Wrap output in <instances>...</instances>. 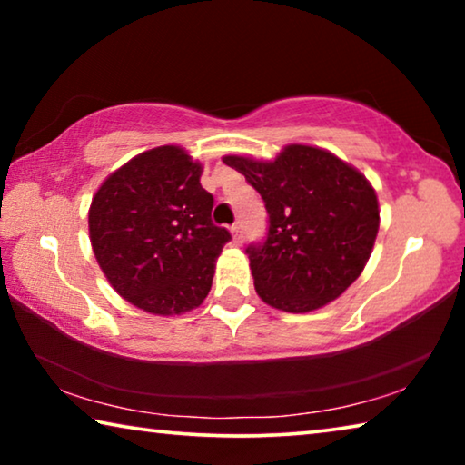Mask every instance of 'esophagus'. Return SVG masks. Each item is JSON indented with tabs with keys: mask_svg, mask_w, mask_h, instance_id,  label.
I'll return each mask as SVG.
<instances>
[{
	"mask_svg": "<svg viewBox=\"0 0 465 465\" xmlns=\"http://www.w3.org/2000/svg\"><path fill=\"white\" fill-rule=\"evenodd\" d=\"M232 235H233V242H235V243H242L243 233H242V225H240V223L232 225Z\"/></svg>",
	"mask_w": 465,
	"mask_h": 465,
	"instance_id": "1",
	"label": "esophagus"
}]
</instances>
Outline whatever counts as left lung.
I'll list each match as a JSON object with an SVG mask.
<instances>
[{
	"mask_svg": "<svg viewBox=\"0 0 465 465\" xmlns=\"http://www.w3.org/2000/svg\"><path fill=\"white\" fill-rule=\"evenodd\" d=\"M269 211L264 243L248 246L256 293L289 313L341 297L363 272L380 230L371 183L322 147L291 143L271 162L225 155Z\"/></svg>",
	"mask_w": 465,
	"mask_h": 465,
	"instance_id": "1",
	"label": "left lung"
}]
</instances>
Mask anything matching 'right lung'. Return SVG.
Here are the masks:
<instances>
[{
	"label": "right lung",
	"instance_id": "right-lung-1",
	"mask_svg": "<svg viewBox=\"0 0 465 465\" xmlns=\"http://www.w3.org/2000/svg\"><path fill=\"white\" fill-rule=\"evenodd\" d=\"M186 149H147L114 170L94 194V256L113 289L155 316H180L204 302L227 242L211 222L213 196Z\"/></svg>",
	"mask_w": 465,
	"mask_h": 465
}]
</instances>
